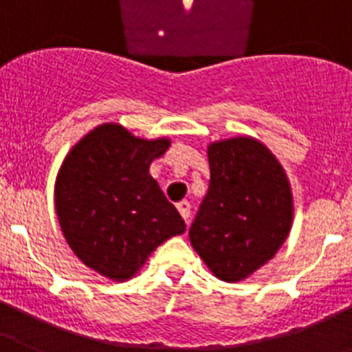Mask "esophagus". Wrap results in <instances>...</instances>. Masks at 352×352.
I'll use <instances>...</instances> for the list:
<instances>
[{
    "mask_svg": "<svg viewBox=\"0 0 352 352\" xmlns=\"http://www.w3.org/2000/svg\"><path fill=\"white\" fill-rule=\"evenodd\" d=\"M177 210H179L184 221L189 222V217H191V205H189V201H179L177 203Z\"/></svg>",
    "mask_w": 352,
    "mask_h": 352,
    "instance_id": "obj_1",
    "label": "esophagus"
}]
</instances>
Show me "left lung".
Masks as SVG:
<instances>
[{"mask_svg":"<svg viewBox=\"0 0 352 352\" xmlns=\"http://www.w3.org/2000/svg\"><path fill=\"white\" fill-rule=\"evenodd\" d=\"M210 186L189 229L199 257L224 281H239L271 261L292 226L287 175L250 137L208 147Z\"/></svg>","mask_w":352,"mask_h":352,"instance_id":"left-lung-1","label":"left lung"}]
</instances>
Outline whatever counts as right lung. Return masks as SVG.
<instances>
[{
  "label": "right lung",
  "mask_w": 352,
  "mask_h": 352,
  "mask_svg": "<svg viewBox=\"0 0 352 352\" xmlns=\"http://www.w3.org/2000/svg\"><path fill=\"white\" fill-rule=\"evenodd\" d=\"M170 140L137 139L106 123L64 160L55 186L58 224L85 265L123 281L157 246L182 234L186 222L149 175Z\"/></svg>",
  "instance_id": "right-lung-1"
}]
</instances>
